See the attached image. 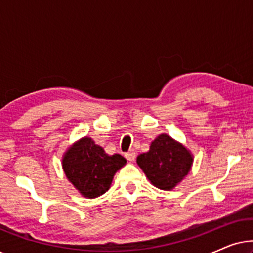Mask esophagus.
I'll return each mask as SVG.
<instances>
[{
	"label": "esophagus",
	"mask_w": 253,
	"mask_h": 253,
	"mask_svg": "<svg viewBox=\"0 0 253 253\" xmlns=\"http://www.w3.org/2000/svg\"><path fill=\"white\" fill-rule=\"evenodd\" d=\"M124 157L126 158V160H129V161H134V159H136L137 154H136V152L130 151V152H127V153L124 154Z\"/></svg>",
	"instance_id": "34e87169"
}]
</instances>
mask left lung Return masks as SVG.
I'll list each match as a JSON object with an SVG mask.
<instances>
[{"label": "left lung", "mask_w": 253, "mask_h": 253, "mask_svg": "<svg viewBox=\"0 0 253 253\" xmlns=\"http://www.w3.org/2000/svg\"><path fill=\"white\" fill-rule=\"evenodd\" d=\"M137 164L151 183L161 190H171L190 171L192 157L182 144L168 134L152 141L147 153L138 155Z\"/></svg>", "instance_id": "8db88e82"}]
</instances>
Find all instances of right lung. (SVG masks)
Returning <instances> with one entry per match:
<instances>
[{
	"label": "right lung",
	"instance_id": "add662e5",
	"mask_svg": "<svg viewBox=\"0 0 253 253\" xmlns=\"http://www.w3.org/2000/svg\"><path fill=\"white\" fill-rule=\"evenodd\" d=\"M126 162L122 155L106 154L101 146L85 137L65 153L63 170L83 196L95 198L109 189L115 172Z\"/></svg>",
	"mask_w": 253,
	"mask_h": 253
}]
</instances>
